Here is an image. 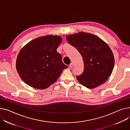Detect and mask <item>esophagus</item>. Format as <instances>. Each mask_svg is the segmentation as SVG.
Segmentation results:
<instances>
[{
    "mask_svg": "<svg viewBox=\"0 0 130 130\" xmlns=\"http://www.w3.org/2000/svg\"><path fill=\"white\" fill-rule=\"evenodd\" d=\"M70 66V68H73V66H74V64L73 63H71L70 64V66Z\"/></svg>",
    "mask_w": 130,
    "mask_h": 130,
    "instance_id": "34e87169",
    "label": "esophagus"
}]
</instances>
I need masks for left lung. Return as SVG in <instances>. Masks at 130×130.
Instances as JSON below:
<instances>
[{"instance_id":"left-lung-1","label":"left lung","mask_w":130,"mask_h":130,"mask_svg":"<svg viewBox=\"0 0 130 130\" xmlns=\"http://www.w3.org/2000/svg\"><path fill=\"white\" fill-rule=\"evenodd\" d=\"M66 38L83 59L84 70L76 76L77 80L89 89L105 83L115 65L114 55L109 45L99 37L83 32L67 35Z\"/></svg>"}]
</instances>
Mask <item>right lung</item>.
<instances>
[{
  "label": "right lung",
  "instance_id": "right-lung-1",
  "mask_svg": "<svg viewBox=\"0 0 130 130\" xmlns=\"http://www.w3.org/2000/svg\"><path fill=\"white\" fill-rule=\"evenodd\" d=\"M62 37L47 35L34 39L20 51L16 69L22 80L30 87L44 89L55 82L64 69L57 48Z\"/></svg>",
  "mask_w": 130,
  "mask_h": 130
}]
</instances>
